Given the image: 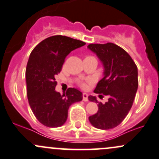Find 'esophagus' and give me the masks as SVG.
<instances>
[{
	"mask_svg": "<svg viewBox=\"0 0 159 159\" xmlns=\"http://www.w3.org/2000/svg\"><path fill=\"white\" fill-rule=\"evenodd\" d=\"M88 94L87 93H83V100L84 101H88L89 99H88Z\"/></svg>",
	"mask_w": 159,
	"mask_h": 159,
	"instance_id": "obj_1",
	"label": "esophagus"
}]
</instances>
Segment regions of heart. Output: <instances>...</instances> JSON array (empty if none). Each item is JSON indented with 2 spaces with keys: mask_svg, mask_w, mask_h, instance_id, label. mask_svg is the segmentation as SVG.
<instances>
[{
  "mask_svg": "<svg viewBox=\"0 0 159 159\" xmlns=\"http://www.w3.org/2000/svg\"><path fill=\"white\" fill-rule=\"evenodd\" d=\"M88 57H91V56H88ZM85 85V83H83V84H82V86H83V87H84Z\"/></svg>",
  "mask_w": 159,
  "mask_h": 159,
  "instance_id": "1",
  "label": "heart"
}]
</instances>
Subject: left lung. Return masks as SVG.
<instances>
[{
  "label": "left lung",
  "instance_id": "8db88e82",
  "mask_svg": "<svg viewBox=\"0 0 159 159\" xmlns=\"http://www.w3.org/2000/svg\"><path fill=\"white\" fill-rule=\"evenodd\" d=\"M88 48L104 67V76L94 92L109 97L107 102L102 103L94 96H89V101L98 103V110L89 117V122L98 129H111L124 120L132 107L138 87L137 67L127 52L113 43H92Z\"/></svg>",
  "mask_w": 159,
  "mask_h": 159
}]
</instances>
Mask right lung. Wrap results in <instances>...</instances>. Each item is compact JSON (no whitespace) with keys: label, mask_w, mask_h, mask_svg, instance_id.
Returning <instances> with one entry per match:
<instances>
[{"label":"right lung","mask_w":159,"mask_h":159,"mask_svg":"<svg viewBox=\"0 0 159 159\" xmlns=\"http://www.w3.org/2000/svg\"><path fill=\"white\" fill-rule=\"evenodd\" d=\"M85 44L81 40L56 35L41 41L31 52L25 73L28 103L37 120L46 127L65 124L69 107L83 99V93L74 88H69L63 95L55 89L56 76L61 70L66 56Z\"/></svg>","instance_id":"add662e5"}]
</instances>
